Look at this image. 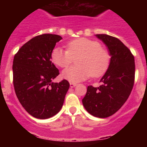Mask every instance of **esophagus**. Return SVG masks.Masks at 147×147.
<instances>
[{
  "mask_svg": "<svg viewBox=\"0 0 147 147\" xmlns=\"http://www.w3.org/2000/svg\"><path fill=\"white\" fill-rule=\"evenodd\" d=\"M76 85H77V84H76V83H70V87L71 88L76 87Z\"/></svg>",
  "mask_w": 147,
  "mask_h": 147,
  "instance_id": "1",
  "label": "esophagus"
}]
</instances>
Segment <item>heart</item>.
Wrapping results in <instances>:
<instances>
[{
  "mask_svg": "<svg viewBox=\"0 0 147 147\" xmlns=\"http://www.w3.org/2000/svg\"><path fill=\"white\" fill-rule=\"evenodd\" d=\"M78 66L65 69L62 78L70 82L77 83L92 76L98 78L107 71L111 62V55L106 48L100 47L97 40L78 38L67 44V49L55 47L51 53L52 62L60 68H66L74 58L78 57Z\"/></svg>",
  "mask_w": 147,
  "mask_h": 147,
  "instance_id": "heart-1",
  "label": "heart"
}]
</instances>
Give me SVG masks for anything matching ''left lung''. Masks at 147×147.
Masks as SVG:
<instances>
[{"mask_svg": "<svg viewBox=\"0 0 147 147\" xmlns=\"http://www.w3.org/2000/svg\"><path fill=\"white\" fill-rule=\"evenodd\" d=\"M96 36L108 48L111 62L100 79L101 85L88 86L82 104L89 114L105 118L116 113L130 96L134 84L135 62L130 49L117 38L106 34Z\"/></svg>", "mask_w": 147, "mask_h": 147, "instance_id": "obj_1", "label": "left lung"}]
</instances>
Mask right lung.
Returning a JSON list of instances; mask_svg holds the SVG:
<instances>
[{
	"label": "right lung",
	"instance_id": "right-lung-1",
	"mask_svg": "<svg viewBox=\"0 0 147 147\" xmlns=\"http://www.w3.org/2000/svg\"><path fill=\"white\" fill-rule=\"evenodd\" d=\"M62 38L55 34L36 36L26 42L14 55L13 83L24 108L36 118L47 119L62 108L69 82L52 81L59 71L51 61V53Z\"/></svg>",
	"mask_w": 147,
	"mask_h": 147
}]
</instances>
